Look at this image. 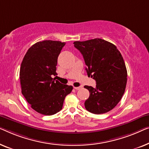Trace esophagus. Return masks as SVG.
Here are the masks:
<instances>
[{"instance_id": "obj_1", "label": "esophagus", "mask_w": 149, "mask_h": 149, "mask_svg": "<svg viewBox=\"0 0 149 149\" xmlns=\"http://www.w3.org/2000/svg\"><path fill=\"white\" fill-rule=\"evenodd\" d=\"M74 88L75 90H77H77L80 89L81 87H80V86H79V87H74Z\"/></svg>"}]
</instances>
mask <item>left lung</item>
Segmentation results:
<instances>
[{"mask_svg":"<svg viewBox=\"0 0 149 149\" xmlns=\"http://www.w3.org/2000/svg\"><path fill=\"white\" fill-rule=\"evenodd\" d=\"M74 47L83 55L88 76L95 79L96 88L85 86L90 92L85 108L94 114L107 113L124 94L127 70L123 56L113 44L100 38L75 41Z\"/></svg>","mask_w":149,"mask_h":149,"instance_id":"obj_1","label":"left lung"}]
</instances>
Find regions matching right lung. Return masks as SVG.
<instances>
[{"label":"right lung","instance_id":"1","mask_svg":"<svg viewBox=\"0 0 149 149\" xmlns=\"http://www.w3.org/2000/svg\"><path fill=\"white\" fill-rule=\"evenodd\" d=\"M65 43L38 42L28 50L21 65L22 93L33 110L52 116L62 109L65 96L73 86L63 84L55 77L57 58Z\"/></svg>","mask_w":149,"mask_h":149}]
</instances>
